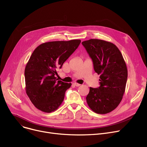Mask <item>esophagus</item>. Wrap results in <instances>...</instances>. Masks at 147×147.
Returning a JSON list of instances; mask_svg holds the SVG:
<instances>
[{"label":"esophagus","instance_id":"1","mask_svg":"<svg viewBox=\"0 0 147 147\" xmlns=\"http://www.w3.org/2000/svg\"><path fill=\"white\" fill-rule=\"evenodd\" d=\"M73 84H74V85L75 86H77V87H78V86H80V84H79V83H73Z\"/></svg>","mask_w":147,"mask_h":147}]
</instances>
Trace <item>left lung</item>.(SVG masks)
Masks as SVG:
<instances>
[{
  "label": "left lung",
  "instance_id": "left-lung-1",
  "mask_svg": "<svg viewBox=\"0 0 147 147\" xmlns=\"http://www.w3.org/2000/svg\"><path fill=\"white\" fill-rule=\"evenodd\" d=\"M82 43L93 61L95 71L100 75V86L90 88L88 105L97 114L110 113L119 105L125 92L127 69L125 59L110 42L92 38Z\"/></svg>",
  "mask_w": 147,
  "mask_h": 147
}]
</instances>
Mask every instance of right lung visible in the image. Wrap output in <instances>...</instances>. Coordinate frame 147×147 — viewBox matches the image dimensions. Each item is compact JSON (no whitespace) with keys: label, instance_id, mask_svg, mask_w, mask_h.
Returning <instances> with one entry per match:
<instances>
[{"label":"right lung","instance_id":"1","mask_svg":"<svg viewBox=\"0 0 147 147\" xmlns=\"http://www.w3.org/2000/svg\"><path fill=\"white\" fill-rule=\"evenodd\" d=\"M80 42L78 39L48 42L33 51L25 68L26 92L38 110L51 113L63 102L71 83L58 80L55 74Z\"/></svg>","mask_w":147,"mask_h":147}]
</instances>
